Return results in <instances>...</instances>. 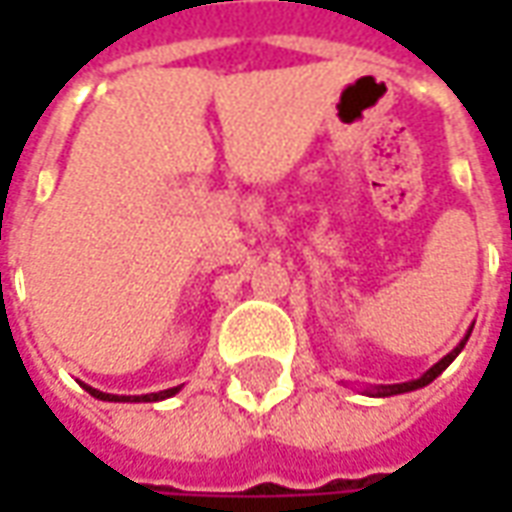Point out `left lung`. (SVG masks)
I'll list each match as a JSON object with an SVG mask.
<instances>
[{
	"mask_svg": "<svg viewBox=\"0 0 512 512\" xmlns=\"http://www.w3.org/2000/svg\"><path fill=\"white\" fill-rule=\"evenodd\" d=\"M472 334V332H469ZM469 334H466V337H463L461 343L455 345V348H452L450 354L444 356V359H439V362H436V365L430 367L428 373H425V376H419L417 381H406V384H389V386H376V389H373V395L376 397H389V395H403V392H414V389H419V386H428L430 381H433V378H439L441 373H444V370H447V367H450V362L452 359H455V356L461 354L463 351V345H466V340H469Z\"/></svg>",
	"mask_w": 512,
	"mask_h": 512,
	"instance_id": "left-lung-1",
	"label": "left lung"
}]
</instances>
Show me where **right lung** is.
I'll list each match as a JSON object with an SVG mask.
<instances>
[{"mask_svg": "<svg viewBox=\"0 0 512 512\" xmlns=\"http://www.w3.org/2000/svg\"><path fill=\"white\" fill-rule=\"evenodd\" d=\"M87 392L93 397H98V400H112V403H156V400H164V397H172L175 392H180V386H172V389H164V392H153V395H109V392H101V389H93V386H84Z\"/></svg>", "mask_w": 512, "mask_h": 512, "instance_id": "obj_1", "label": "right lung"}]
</instances>
